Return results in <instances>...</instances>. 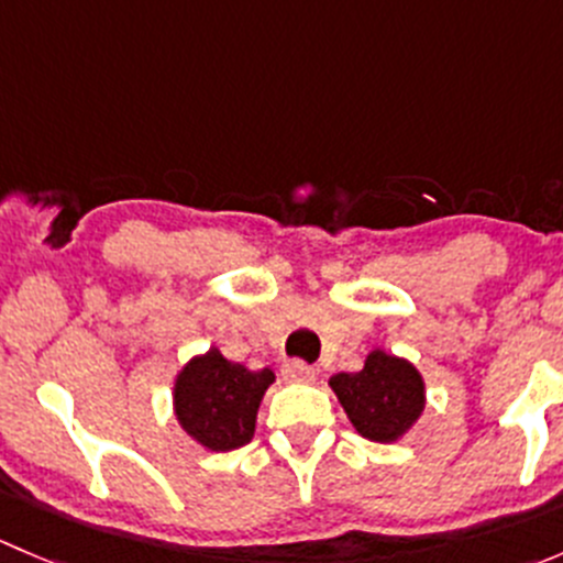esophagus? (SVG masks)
I'll return each instance as SVG.
<instances>
[{
  "label": "esophagus",
  "mask_w": 563,
  "mask_h": 563,
  "mask_svg": "<svg viewBox=\"0 0 563 563\" xmlns=\"http://www.w3.org/2000/svg\"><path fill=\"white\" fill-rule=\"evenodd\" d=\"M283 378L291 384H310V382H316V371L310 365H305V362L291 360L283 365Z\"/></svg>",
  "instance_id": "1"
}]
</instances>
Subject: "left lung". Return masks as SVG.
<instances>
[{"mask_svg":"<svg viewBox=\"0 0 563 563\" xmlns=\"http://www.w3.org/2000/svg\"><path fill=\"white\" fill-rule=\"evenodd\" d=\"M329 387L356 433L376 444L400 441L428 406L424 378L417 365L384 349H373L362 371L329 378Z\"/></svg>","mask_w":563,"mask_h":563,"instance_id":"left-lung-1","label":"left lung"}]
</instances>
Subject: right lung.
<instances>
[{
    "label": "right lung",
    "mask_w": 563,
    "mask_h": 563,
    "mask_svg": "<svg viewBox=\"0 0 563 563\" xmlns=\"http://www.w3.org/2000/svg\"><path fill=\"white\" fill-rule=\"evenodd\" d=\"M275 373L247 371L212 345L181 365L174 378V417L196 444L209 452H231L255 433V417Z\"/></svg>",
    "instance_id": "obj_1"
}]
</instances>
